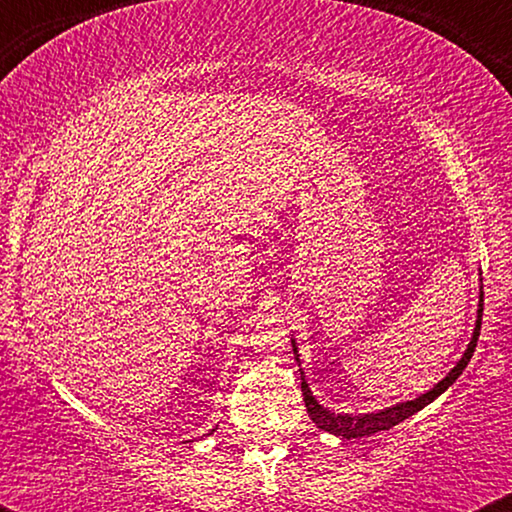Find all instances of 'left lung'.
<instances>
[{"instance_id":"obj_1","label":"left lung","mask_w":512,"mask_h":512,"mask_svg":"<svg viewBox=\"0 0 512 512\" xmlns=\"http://www.w3.org/2000/svg\"><path fill=\"white\" fill-rule=\"evenodd\" d=\"M481 313H484V291L479 289V308H477V322H474V332H472V339H469L467 349H464V354L460 361L455 363V368L450 370L448 375H445L443 380H440L438 385H433L431 390L424 392V395H419L416 399H409V402H399V404H392V407H385V409H378V411H368V414H334L332 409L322 407L320 402L313 397V392H310L308 387V380H305V373L301 368V390H303V402H305V409H308V416L313 419V424L317 428H322V431L332 433V436H342V438H366V436H373V433L378 431H387V428L402 424L404 419H409L411 414H416V411H421L426 407V404H431L433 399L443 395L448 387L455 383L457 378L462 375V370L467 368L469 358H472L474 349H477V342H479V330H481ZM291 346H293V354H296V361L298 366H301V358H298V346H296V339H291Z\"/></svg>"}]
</instances>
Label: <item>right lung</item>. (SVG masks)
Returning <instances> with one entry per match:
<instances>
[{"label":"right lung","mask_w":512,"mask_h":512,"mask_svg":"<svg viewBox=\"0 0 512 512\" xmlns=\"http://www.w3.org/2000/svg\"><path fill=\"white\" fill-rule=\"evenodd\" d=\"M211 431H214V428H211Z\"/></svg>","instance_id":"right-lung-1"}]
</instances>
